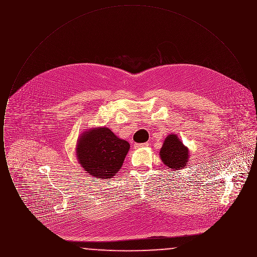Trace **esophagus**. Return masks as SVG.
<instances>
[{"label":"esophagus","instance_id":"1","mask_svg":"<svg viewBox=\"0 0 257 257\" xmlns=\"http://www.w3.org/2000/svg\"><path fill=\"white\" fill-rule=\"evenodd\" d=\"M149 146V144L148 143H145V144H138V145H136L135 147H137V148H140V147H147Z\"/></svg>","mask_w":257,"mask_h":257}]
</instances>
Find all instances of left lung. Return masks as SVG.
I'll return each mask as SVG.
<instances>
[{
  "label": "left lung",
  "instance_id": "obj_1",
  "mask_svg": "<svg viewBox=\"0 0 257 257\" xmlns=\"http://www.w3.org/2000/svg\"><path fill=\"white\" fill-rule=\"evenodd\" d=\"M160 157L163 163L171 170H180L189 162V149L176 135H169L161 148Z\"/></svg>",
  "mask_w": 257,
  "mask_h": 257
}]
</instances>
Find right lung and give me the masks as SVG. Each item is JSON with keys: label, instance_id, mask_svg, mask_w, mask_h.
Segmentation results:
<instances>
[{"label": "right lung", "instance_id": "1", "mask_svg": "<svg viewBox=\"0 0 257 257\" xmlns=\"http://www.w3.org/2000/svg\"><path fill=\"white\" fill-rule=\"evenodd\" d=\"M129 148V143L117 138L109 128L98 127L80 136L76 155L87 173L110 179L121 169Z\"/></svg>", "mask_w": 257, "mask_h": 257}]
</instances>
